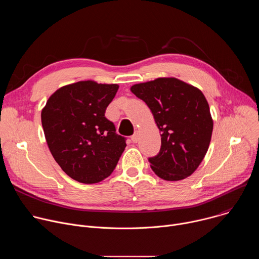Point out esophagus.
Masks as SVG:
<instances>
[{
	"mask_svg": "<svg viewBox=\"0 0 259 259\" xmlns=\"http://www.w3.org/2000/svg\"><path fill=\"white\" fill-rule=\"evenodd\" d=\"M131 140L134 142V143H137L138 140H139V135H138V132H135L132 136H131Z\"/></svg>",
	"mask_w": 259,
	"mask_h": 259,
	"instance_id": "34e87169",
	"label": "esophagus"
}]
</instances>
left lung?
<instances>
[{
	"label": "left lung",
	"mask_w": 259,
	"mask_h": 259,
	"mask_svg": "<svg viewBox=\"0 0 259 259\" xmlns=\"http://www.w3.org/2000/svg\"><path fill=\"white\" fill-rule=\"evenodd\" d=\"M131 91L150 107L162 133L159 154L149 158L153 171L171 181L192 175L208 151L213 130L204 94L175 78L136 84Z\"/></svg>",
	"instance_id": "8db88e82"
}]
</instances>
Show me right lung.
Listing matches in <instances>:
<instances>
[{
  "mask_svg": "<svg viewBox=\"0 0 259 259\" xmlns=\"http://www.w3.org/2000/svg\"><path fill=\"white\" fill-rule=\"evenodd\" d=\"M119 86L82 81L61 87L48 99L41 118L49 150L72 179L96 183L116 168L126 138L104 117Z\"/></svg>",
  "mask_w": 259,
  "mask_h": 259,
  "instance_id": "obj_1",
  "label": "right lung"
}]
</instances>
